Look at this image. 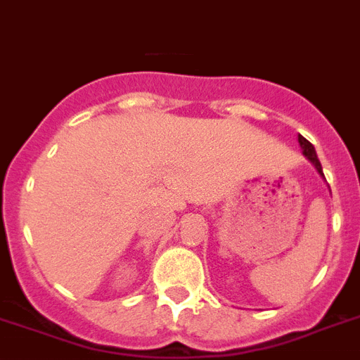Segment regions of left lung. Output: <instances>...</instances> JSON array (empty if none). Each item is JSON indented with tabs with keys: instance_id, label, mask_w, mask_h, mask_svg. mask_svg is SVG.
Instances as JSON below:
<instances>
[{
	"instance_id": "left-lung-1",
	"label": "left lung",
	"mask_w": 360,
	"mask_h": 360,
	"mask_svg": "<svg viewBox=\"0 0 360 360\" xmlns=\"http://www.w3.org/2000/svg\"><path fill=\"white\" fill-rule=\"evenodd\" d=\"M299 145H301V148H302V154H304L306 158L310 159L311 165H314V167L317 168L319 174H321V176H324V174H323V167H321V161H319L317 154H315L314 145H311V143L308 141V139H304V137H302V136H299Z\"/></svg>"
}]
</instances>
